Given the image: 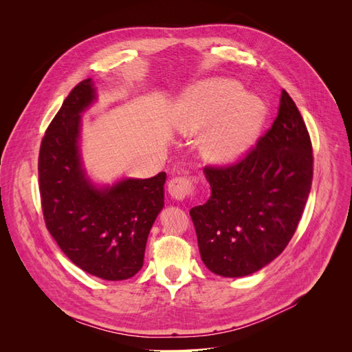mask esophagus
<instances>
[{"instance_id":"obj_1","label":"esophagus","mask_w":352,"mask_h":352,"mask_svg":"<svg viewBox=\"0 0 352 352\" xmlns=\"http://www.w3.org/2000/svg\"><path fill=\"white\" fill-rule=\"evenodd\" d=\"M168 194L173 199L184 201L185 198L194 194V184L192 180L185 176L173 177L168 182Z\"/></svg>"}]
</instances>
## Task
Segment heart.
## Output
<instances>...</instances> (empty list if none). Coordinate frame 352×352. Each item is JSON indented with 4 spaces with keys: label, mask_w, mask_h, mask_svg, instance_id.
<instances>
[{
    "label": "heart",
    "mask_w": 352,
    "mask_h": 352,
    "mask_svg": "<svg viewBox=\"0 0 352 352\" xmlns=\"http://www.w3.org/2000/svg\"><path fill=\"white\" fill-rule=\"evenodd\" d=\"M267 119V107L255 95H245L242 85L214 79L197 85L182 100L179 127L194 133L212 126L206 135L204 154L212 164L236 162L257 140Z\"/></svg>",
    "instance_id": "1"
}]
</instances>
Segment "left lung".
Here are the masks:
<instances>
[{"instance_id":"left-lung-1","label":"left lung","mask_w":352,"mask_h":352,"mask_svg":"<svg viewBox=\"0 0 352 352\" xmlns=\"http://www.w3.org/2000/svg\"><path fill=\"white\" fill-rule=\"evenodd\" d=\"M204 175L211 197L189 211L202 261L223 278L258 272L289 243L311 189L313 146L289 94L247 155Z\"/></svg>"}]
</instances>
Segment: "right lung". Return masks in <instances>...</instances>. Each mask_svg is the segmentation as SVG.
Segmentation results:
<instances>
[{
  "instance_id": "1",
  "label": "right lung",
  "mask_w": 352,
  "mask_h": 352,
  "mask_svg": "<svg viewBox=\"0 0 352 352\" xmlns=\"http://www.w3.org/2000/svg\"><path fill=\"white\" fill-rule=\"evenodd\" d=\"M97 100L92 79L72 89L42 138L38 173L45 225L79 269L124 280L142 269L146 239L164 207L166 173L95 186L80 157V114Z\"/></svg>"
}]
</instances>
